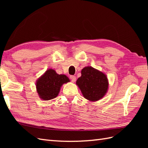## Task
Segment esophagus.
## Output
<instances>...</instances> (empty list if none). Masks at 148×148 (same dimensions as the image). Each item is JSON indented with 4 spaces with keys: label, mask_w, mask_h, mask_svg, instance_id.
<instances>
[{
    "label": "esophagus",
    "mask_w": 148,
    "mask_h": 148,
    "mask_svg": "<svg viewBox=\"0 0 148 148\" xmlns=\"http://www.w3.org/2000/svg\"><path fill=\"white\" fill-rule=\"evenodd\" d=\"M70 79H71V81H72V82H75L76 80V77L75 76H70Z\"/></svg>",
    "instance_id": "1"
}]
</instances>
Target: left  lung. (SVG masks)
I'll list each match as a JSON object with an SVG mask.
<instances>
[{
	"mask_svg": "<svg viewBox=\"0 0 148 148\" xmlns=\"http://www.w3.org/2000/svg\"><path fill=\"white\" fill-rule=\"evenodd\" d=\"M76 84L85 99L95 101L104 96L108 88V81L106 75L92 67H86L81 71V76Z\"/></svg>",
	"mask_w": 148,
	"mask_h": 148,
	"instance_id": "1",
	"label": "left lung"
}]
</instances>
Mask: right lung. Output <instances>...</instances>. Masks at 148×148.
I'll return each mask as SVG.
<instances>
[{
  "label": "right lung",
  "mask_w": 148,
  "mask_h": 148,
  "mask_svg": "<svg viewBox=\"0 0 148 148\" xmlns=\"http://www.w3.org/2000/svg\"><path fill=\"white\" fill-rule=\"evenodd\" d=\"M69 81L65 75H59L53 69H49L37 81V93L45 100L55 99L58 95L62 84Z\"/></svg>",
  "instance_id": "right-lung-1"
}]
</instances>
